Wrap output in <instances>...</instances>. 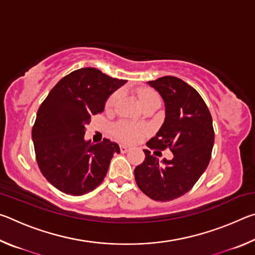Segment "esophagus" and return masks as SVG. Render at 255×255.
Segmentation results:
<instances>
[{"instance_id": "34e87169", "label": "esophagus", "mask_w": 255, "mask_h": 255, "mask_svg": "<svg viewBox=\"0 0 255 255\" xmlns=\"http://www.w3.org/2000/svg\"><path fill=\"white\" fill-rule=\"evenodd\" d=\"M129 149H130V147H129V146L125 145V144H122V145H120V150H122L123 153H127Z\"/></svg>"}]
</instances>
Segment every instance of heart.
Wrapping results in <instances>:
<instances>
[{
    "label": "heart",
    "mask_w": 255,
    "mask_h": 255,
    "mask_svg": "<svg viewBox=\"0 0 255 255\" xmlns=\"http://www.w3.org/2000/svg\"><path fill=\"white\" fill-rule=\"evenodd\" d=\"M138 101L141 108L153 103H159V97L156 92L152 90H140L138 92ZM119 99V93H115L107 102V109H111L116 105ZM146 128L143 126H137L129 123H119L114 127V133L120 140L127 141V143H136L146 133Z\"/></svg>",
    "instance_id": "1"
}]
</instances>
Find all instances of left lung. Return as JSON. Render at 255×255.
<instances>
[{
  "mask_svg": "<svg viewBox=\"0 0 255 255\" xmlns=\"http://www.w3.org/2000/svg\"><path fill=\"white\" fill-rule=\"evenodd\" d=\"M147 84L165 106L164 123L147 146L161 150L169 147L173 158L158 163L144 149V162L133 174L138 188L150 199L170 201L187 193L208 166L215 140L213 119L200 94L178 77L163 76Z\"/></svg>",
  "mask_w": 255,
  "mask_h": 255,
  "instance_id": "1",
  "label": "left lung"
}]
</instances>
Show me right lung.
Masks as SVG:
<instances>
[{"mask_svg": "<svg viewBox=\"0 0 255 255\" xmlns=\"http://www.w3.org/2000/svg\"><path fill=\"white\" fill-rule=\"evenodd\" d=\"M126 82L80 68L63 77L41 103L32 128L34 152L42 175L59 191L82 196L102 183L119 145L85 140V127Z\"/></svg>", "mask_w": 255, "mask_h": 255, "instance_id": "1", "label": "right lung"}]
</instances>
